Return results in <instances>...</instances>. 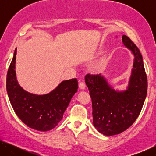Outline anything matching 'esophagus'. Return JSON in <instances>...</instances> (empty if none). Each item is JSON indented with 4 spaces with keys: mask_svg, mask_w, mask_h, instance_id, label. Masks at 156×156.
I'll list each match as a JSON object with an SVG mask.
<instances>
[{
    "mask_svg": "<svg viewBox=\"0 0 156 156\" xmlns=\"http://www.w3.org/2000/svg\"><path fill=\"white\" fill-rule=\"evenodd\" d=\"M78 86H79V88L81 89H85V87H86L85 83H84V82H80V83H79Z\"/></svg>",
    "mask_w": 156,
    "mask_h": 156,
    "instance_id": "34e87169",
    "label": "esophagus"
}]
</instances>
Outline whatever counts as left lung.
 <instances>
[{"mask_svg":"<svg viewBox=\"0 0 156 156\" xmlns=\"http://www.w3.org/2000/svg\"><path fill=\"white\" fill-rule=\"evenodd\" d=\"M122 41L135 56L126 91H115L101 74L85 76L92 101L94 125L105 136L117 135L130 127L140 113L147 96V77L142 55L129 37L123 35Z\"/></svg>","mask_w":156,"mask_h":156,"instance_id":"obj_1","label":"left lung"}]
</instances>
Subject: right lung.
Returning <instances> with one entry per match:
<instances>
[{"label": "right lung", "instance_id": "obj_1", "mask_svg": "<svg viewBox=\"0 0 156 156\" xmlns=\"http://www.w3.org/2000/svg\"><path fill=\"white\" fill-rule=\"evenodd\" d=\"M16 49L7 74L6 88L12 106L18 117L31 129L41 131L51 130L63 117L78 84L76 78L62 81L49 94L28 93L18 84L15 72Z\"/></svg>", "mask_w": 156, "mask_h": 156}]
</instances>
